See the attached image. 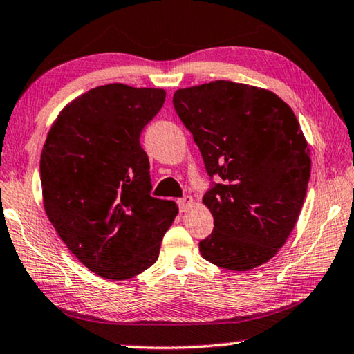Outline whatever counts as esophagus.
Returning <instances> with one entry per match:
<instances>
[{"mask_svg":"<svg viewBox=\"0 0 354 354\" xmlns=\"http://www.w3.org/2000/svg\"><path fill=\"white\" fill-rule=\"evenodd\" d=\"M192 205H194V198L189 197V195H186V197H183V198L178 200V206H179V211H181V212L187 211L189 207H192Z\"/></svg>","mask_w":354,"mask_h":354,"instance_id":"obj_1","label":"esophagus"}]
</instances>
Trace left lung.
Here are the masks:
<instances>
[{
  "label": "left lung",
  "instance_id": "obj_1",
  "mask_svg": "<svg viewBox=\"0 0 354 354\" xmlns=\"http://www.w3.org/2000/svg\"><path fill=\"white\" fill-rule=\"evenodd\" d=\"M173 105L203 157L214 230L201 257L248 271L277 254L304 203L310 156L293 110L268 89L216 80L178 89Z\"/></svg>",
  "mask_w": 354,
  "mask_h": 354
}]
</instances>
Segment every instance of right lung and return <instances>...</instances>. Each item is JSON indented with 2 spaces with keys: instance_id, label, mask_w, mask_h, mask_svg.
<instances>
[{
  "instance_id": "right-lung-1",
  "label": "right lung",
  "mask_w": 354,
  "mask_h": 354,
  "mask_svg": "<svg viewBox=\"0 0 354 354\" xmlns=\"http://www.w3.org/2000/svg\"><path fill=\"white\" fill-rule=\"evenodd\" d=\"M165 91L122 83L97 86L66 105L41 154L44 207L78 261L100 277L124 280L153 266L178 214L151 197L140 133Z\"/></svg>"
}]
</instances>
